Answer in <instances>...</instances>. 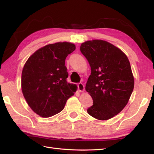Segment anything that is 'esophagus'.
Masks as SVG:
<instances>
[{"instance_id":"34e87169","label":"esophagus","mask_w":154,"mask_h":154,"mask_svg":"<svg viewBox=\"0 0 154 154\" xmlns=\"http://www.w3.org/2000/svg\"><path fill=\"white\" fill-rule=\"evenodd\" d=\"M78 88L79 91H80V92H83L85 91V87H84V85H83V83H78Z\"/></svg>"}]
</instances>
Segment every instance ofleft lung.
<instances>
[{"label":"left lung","mask_w":154,"mask_h":154,"mask_svg":"<svg viewBox=\"0 0 154 154\" xmlns=\"http://www.w3.org/2000/svg\"><path fill=\"white\" fill-rule=\"evenodd\" d=\"M80 51L91 68L85 90L93 105L87 112L98 120L109 119L125 108L134 89V78L128 57L103 40L85 42Z\"/></svg>","instance_id":"1"}]
</instances>
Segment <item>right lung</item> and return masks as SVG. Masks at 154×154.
Instances as JSON below:
<instances>
[{
  "mask_svg": "<svg viewBox=\"0 0 154 154\" xmlns=\"http://www.w3.org/2000/svg\"><path fill=\"white\" fill-rule=\"evenodd\" d=\"M76 49L74 44L63 42L38 49L27 59L21 77L22 94L32 111L42 118L61 112L67 100L77 90L68 83L65 60Z\"/></svg>",
  "mask_w": 154,
  "mask_h": 154,
  "instance_id": "1",
  "label": "right lung"
}]
</instances>
